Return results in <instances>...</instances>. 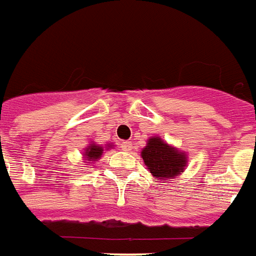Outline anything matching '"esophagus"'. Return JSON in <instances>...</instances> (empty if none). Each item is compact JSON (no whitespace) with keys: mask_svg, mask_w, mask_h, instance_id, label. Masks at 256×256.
I'll return each instance as SVG.
<instances>
[{"mask_svg":"<svg viewBox=\"0 0 256 256\" xmlns=\"http://www.w3.org/2000/svg\"><path fill=\"white\" fill-rule=\"evenodd\" d=\"M121 150H124V151H130V150H132V143H130V142H122V143H121Z\"/></svg>","mask_w":256,"mask_h":256,"instance_id":"34e87169","label":"esophagus"}]
</instances>
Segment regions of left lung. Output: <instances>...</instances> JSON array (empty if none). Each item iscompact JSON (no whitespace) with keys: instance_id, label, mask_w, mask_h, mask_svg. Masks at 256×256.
Segmentation results:
<instances>
[{"instance_id":"obj_1","label":"left lung","mask_w":256,"mask_h":256,"mask_svg":"<svg viewBox=\"0 0 256 256\" xmlns=\"http://www.w3.org/2000/svg\"><path fill=\"white\" fill-rule=\"evenodd\" d=\"M142 158L150 172L159 180L180 176L186 164L185 154L178 152L160 138H151L147 142V147L142 151Z\"/></svg>"}]
</instances>
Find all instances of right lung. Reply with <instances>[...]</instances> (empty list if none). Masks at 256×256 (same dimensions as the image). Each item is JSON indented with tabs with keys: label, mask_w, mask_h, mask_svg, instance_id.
I'll return each instance as SVG.
<instances>
[{
	"label": "right lung",
	"mask_w": 256,
	"mask_h": 256,
	"mask_svg": "<svg viewBox=\"0 0 256 256\" xmlns=\"http://www.w3.org/2000/svg\"><path fill=\"white\" fill-rule=\"evenodd\" d=\"M110 147V146H109ZM102 147H100V146H90L89 148L86 150V158H88V160H94V159H98L100 155L102 154Z\"/></svg>",
	"instance_id": "add662e5"
}]
</instances>
